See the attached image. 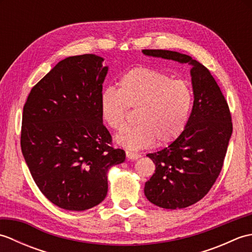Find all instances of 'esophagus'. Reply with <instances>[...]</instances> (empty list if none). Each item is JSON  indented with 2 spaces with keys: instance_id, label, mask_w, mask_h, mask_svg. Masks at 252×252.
Segmentation results:
<instances>
[{
  "instance_id": "esophagus-1",
  "label": "esophagus",
  "mask_w": 252,
  "mask_h": 252,
  "mask_svg": "<svg viewBox=\"0 0 252 252\" xmlns=\"http://www.w3.org/2000/svg\"><path fill=\"white\" fill-rule=\"evenodd\" d=\"M126 158L129 160H136L138 158H141V154L133 153V152H129V151L126 152Z\"/></svg>"
}]
</instances>
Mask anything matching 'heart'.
I'll return each instance as SVG.
<instances>
[{
  "mask_svg": "<svg viewBox=\"0 0 252 252\" xmlns=\"http://www.w3.org/2000/svg\"><path fill=\"white\" fill-rule=\"evenodd\" d=\"M119 90L106 88L99 95L100 118L105 125L120 131L129 108L137 109V125L126 127L116 137L129 149L147 147L156 141L163 146L183 134L194 104L190 88L161 71L134 67L122 74Z\"/></svg>",
  "mask_w": 252,
  "mask_h": 252,
  "instance_id": "1",
  "label": "heart"
}]
</instances>
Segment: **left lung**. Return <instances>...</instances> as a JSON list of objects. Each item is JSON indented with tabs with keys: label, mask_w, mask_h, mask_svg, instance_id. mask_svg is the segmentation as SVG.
Masks as SVG:
<instances>
[{
	"label": "left lung",
	"mask_w": 252,
	"mask_h": 252,
	"mask_svg": "<svg viewBox=\"0 0 252 252\" xmlns=\"http://www.w3.org/2000/svg\"><path fill=\"white\" fill-rule=\"evenodd\" d=\"M143 54L191 66L189 122L178 140L147 155L156 170L144 187L147 199L160 208L189 207L208 194L221 172L233 132L231 112L215 78L199 62L167 50H143Z\"/></svg>",
	"instance_id": "1"
}]
</instances>
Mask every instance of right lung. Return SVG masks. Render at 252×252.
I'll list each match as a JSON object with an SVG mask.
<instances>
[{
	"label": "right lung",
	"mask_w": 252,
	"mask_h": 252,
	"mask_svg": "<svg viewBox=\"0 0 252 252\" xmlns=\"http://www.w3.org/2000/svg\"><path fill=\"white\" fill-rule=\"evenodd\" d=\"M94 54L67 57L30 91L20 145L36 186L65 210L97 206L108 190L107 172L126 160L110 146L99 95L108 67Z\"/></svg>",
	"instance_id": "add662e5"
}]
</instances>
